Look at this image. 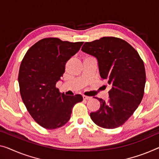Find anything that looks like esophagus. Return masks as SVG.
<instances>
[{
    "mask_svg": "<svg viewBox=\"0 0 159 159\" xmlns=\"http://www.w3.org/2000/svg\"><path fill=\"white\" fill-rule=\"evenodd\" d=\"M90 99H91V97H87V96H83V99L84 100H89Z\"/></svg>",
    "mask_w": 159,
    "mask_h": 159,
    "instance_id": "esophagus-1",
    "label": "esophagus"
}]
</instances>
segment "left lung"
I'll use <instances>...</instances> for the list:
<instances>
[{"mask_svg": "<svg viewBox=\"0 0 159 159\" xmlns=\"http://www.w3.org/2000/svg\"><path fill=\"white\" fill-rule=\"evenodd\" d=\"M82 51L97 58L100 76L111 87L107 100L94 97L99 101L100 108L90 113L92 120L104 129L123 125L144 94L146 72L142 59L130 44L115 37L85 43Z\"/></svg>", "mask_w": 159, "mask_h": 159, "instance_id": "1", "label": "left lung"}]
</instances>
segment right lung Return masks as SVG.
Here are the masks:
<instances>
[{
  "label": "right lung",
  "instance_id": "add662e5",
  "mask_svg": "<svg viewBox=\"0 0 159 159\" xmlns=\"http://www.w3.org/2000/svg\"><path fill=\"white\" fill-rule=\"evenodd\" d=\"M83 43L46 38L30 48L22 60L18 74L21 98L29 114L43 128L64 126L74 105L82 101L80 94H61L56 83L64 74L66 63Z\"/></svg>",
  "mask_w": 159,
  "mask_h": 159
}]
</instances>
